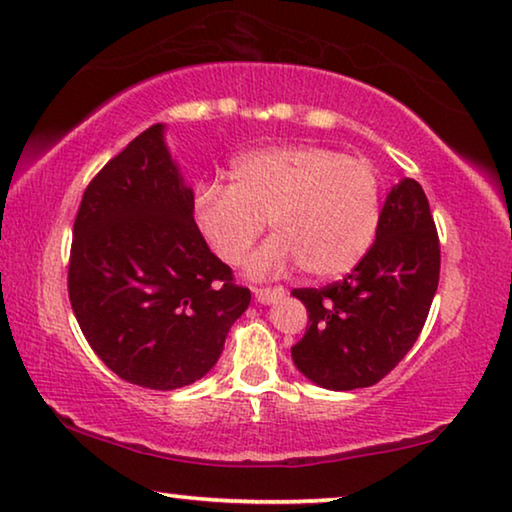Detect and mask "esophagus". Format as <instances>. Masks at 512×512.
Wrapping results in <instances>:
<instances>
[{"mask_svg": "<svg viewBox=\"0 0 512 512\" xmlns=\"http://www.w3.org/2000/svg\"><path fill=\"white\" fill-rule=\"evenodd\" d=\"M255 292V299H257V303H262V305H266V303H273V301H280L282 296H285L287 292H285V287H255L253 289Z\"/></svg>", "mask_w": 512, "mask_h": 512, "instance_id": "obj_1", "label": "esophagus"}]
</instances>
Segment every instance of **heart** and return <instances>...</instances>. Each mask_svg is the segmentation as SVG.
Segmentation results:
<instances>
[{"label":"heart","instance_id":"obj_1","mask_svg":"<svg viewBox=\"0 0 512 512\" xmlns=\"http://www.w3.org/2000/svg\"><path fill=\"white\" fill-rule=\"evenodd\" d=\"M227 186L209 183L193 218L225 264H241L264 230L276 236L250 259L255 276L294 262L312 278L345 276L375 241L381 183L368 160L317 144H278L239 154Z\"/></svg>","mask_w":512,"mask_h":512}]
</instances>
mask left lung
I'll return each instance as SVG.
<instances>
[{"mask_svg": "<svg viewBox=\"0 0 512 512\" xmlns=\"http://www.w3.org/2000/svg\"><path fill=\"white\" fill-rule=\"evenodd\" d=\"M439 236L421 183L386 195L377 236L356 269L322 289H294L308 329L292 347L312 384L354 391L384 379L414 347L439 285Z\"/></svg>", "mask_w": 512, "mask_h": 512, "instance_id": "8db88e82", "label": "left lung"}]
</instances>
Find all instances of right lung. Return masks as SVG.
Returning a JSON list of instances; mask_svg holds the SVG:
<instances>
[{"label":"right lung","instance_id":"1","mask_svg":"<svg viewBox=\"0 0 512 512\" xmlns=\"http://www.w3.org/2000/svg\"><path fill=\"white\" fill-rule=\"evenodd\" d=\"M193 209L165 126L154 124L91 179L73 225L75 319L114 375L154 391L207 375L250 305Z\"/></svg>","mask_w":512,"mask_h":512}]
</instances>
